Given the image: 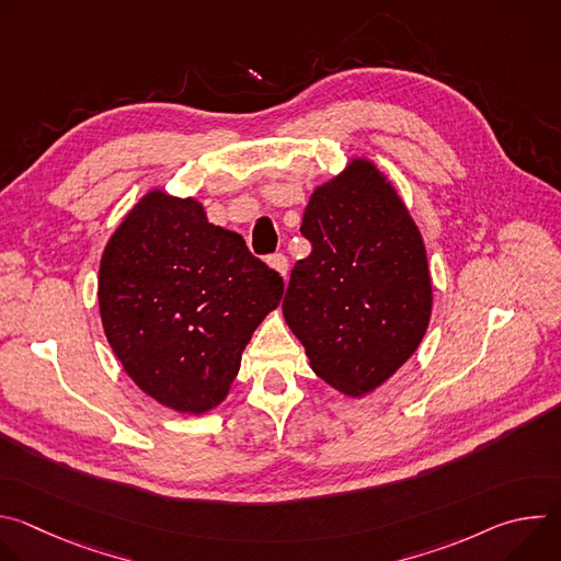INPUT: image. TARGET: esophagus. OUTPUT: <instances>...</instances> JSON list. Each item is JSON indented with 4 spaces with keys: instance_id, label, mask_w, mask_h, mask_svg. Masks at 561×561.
<instances>
[{
    "instance_id": "34e87169",
    "label": "esophagus",
    "mask_w": 561,
    "mask_h": 561,
    "mask_svg": "<svg viewBox=\"0 0 561 561\" xmlns=\"http://www.w3.org/2000/svg\"><path fill=\"white\" fill-rule=\"evenodd\" d=\"M268 266H271L273 271H277L284 279L288 277V260H286L282 253H279V255H273V257L268 260Z\"/></svg>"
}]
</instances>
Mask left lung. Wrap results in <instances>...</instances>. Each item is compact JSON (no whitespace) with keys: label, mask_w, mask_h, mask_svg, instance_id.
Here are the masks:
<instances>
[{"label":"left lung","mask_w":561,"mask_h":561,"mask_svg":"<svg viewBox=\"0 0 561 561\" xmlns=\"http://www.w3.org/2000/svg\"><path fill=\"white\" fill-rule=\"evenodd\" d=\"M312 253L299 260L282 312L310 368L359 399L420 348L433 312L424 237L402 195L368 157L319 184L304 210Z\"/></svg>","instance_id":"1"}]
</instances>
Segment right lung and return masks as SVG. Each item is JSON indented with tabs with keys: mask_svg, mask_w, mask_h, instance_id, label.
Segmentation results:
<instances>
[{
	"mask_svg": "<svg viewBox=\"0 0 561 561\" xmlns=\"http://www.w3.org/2000/svg\"><path fill=\"white\" fill-rule=\"evenodd\" d=\"M282 295L284 279L242 234L210 224L199 199L162 188L126 213L100 260L98 301L113 353L139 390L182 415L224 402Z\"/></svg>",
	"mask_w": 561,
	"mask_h": 561,
	"instance_id": "1",
	"label": "right lung"
}]
</instances>
